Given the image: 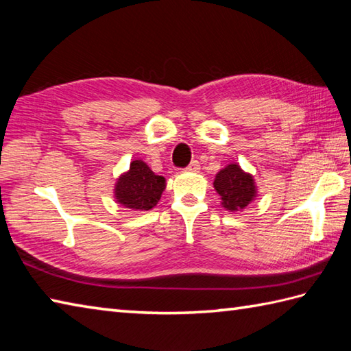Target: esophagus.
Instances as JSON below:
<instances>
[{
	"mask_svg": "<svg viewBox=\"0 0 351 351\" xmlns=\"http://www.w3.org/2000/svg\"><path fill=\"white\" fill-rule=\"evenodd\" d=\"M199 169H200V164H199L197 160L191 161V162L189 164V166H187V170H189V171H199Z\"/></svg>",
	"mask_w": 351,
	"mask_h": 351,
	"instance_id": "esophagus-1",
	"label": "esophagus"
}]
</instances>
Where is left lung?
I'll return each instance as SVG.
<instances>
[{"instance_id":"obj_1","label":"left lung","mask_w":351,"mask_h":351,"mask_svg":"<svg viewBox=\"0 0 351 351\" xmlns=\"http://www.w3.org/2000/svg\"><path fill=\"white\" fill-rule=\"evenodd\" d=\"M214 189L221 197V204L229 211H240L255 197V182L237 164L221 169L214 180Z\"/></svg>"}]
</instances>
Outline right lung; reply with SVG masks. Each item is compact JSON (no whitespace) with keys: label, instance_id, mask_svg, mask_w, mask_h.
I'll use <instances>...</instances> for the list:
<instances>
[{"label":"right lung","instance_id":"add662e5","mask_svg":"<svg viewBox=\"0 0 351 351\" xmlns=\"http://www.w3.org/2000/svg\"><path fill=\"white\" fill-rule=\"evenodd\" d=\"M166 189V180L155 175L146 162L136 160L131 162L128 173L121 176L116 184V199L119 204L131 210L147 211L158 202Z\"/></svg>","mask_w":351,"mask_h":351}]
</instances>
